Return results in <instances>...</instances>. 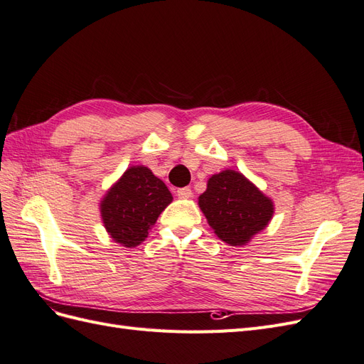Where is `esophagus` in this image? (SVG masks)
<instances>
[{"label": "esophagus", "mask_w": 364, "mask_h": 364, "mask_svg": "<svg viewBox=\"0 0 364 364\" xmlns=\"http://www.w3.org/2000/svg\"><path fill=\"white\" fill-rule=\"evenodd\" d=\"M176 193H178L181 199H190V197H193V191H191V188H188V186H185V188H179Z\"/></svg>", "instance_id": "obj_1"}]
</instances>
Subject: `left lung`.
<instances>
[{
	"instance_id": "left-lung-1",
	"label": "left lung",
	"mask_w": 364,
	"mask_h": 364,
	"mask_svg": "<svg viewBox=\"0 0 364 364\" xmlns=\"http://www.w3.org/2000/svg\"><path fill=\"white\" fill-rule=\"evenodd\" d=\"M199 206L209 226L230 246H243L267 226L273 203L243 174L226 170L208 181Z\"/></svg>"
}]
</instances>
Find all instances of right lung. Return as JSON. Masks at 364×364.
Listing matches in <instances>:
<instances>
[{
	"label": "right lung",
	"instance_id": "obj_1",
	"mask_svg": "<svg viewBox=\"0 0 364 364\" xmlns=\"http://www.w3.org/2000/svg\"><path fill=\"white\" fill-rule=\"evenodd\" d=\"M171 200L167 186L147 167H132L105 196V228L117 243L135 247L147 238L149 230Z\"/></svg>",
	"mask_w": 364,
	"mask_h": 364
}]
</instances>
